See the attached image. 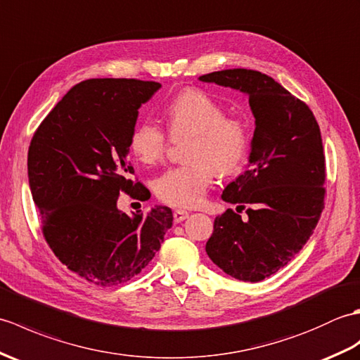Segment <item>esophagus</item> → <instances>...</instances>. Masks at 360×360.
Here are the masks:
<instances>
[{
	"label": "esophagus",
	"instance_id": "1",
	"mask_svg": "<svg viewBox=\"0 0 360 360\" xmlns=\"http://www.w3.org/2000/svg\"><path fill=\"white\" fill-rule=\"evenodd\" d=\"M189 217V212L185 211V210H177L174 211V221L175 223H180L183 220H186Z\"/></svg>",
	"mask_w": 360,
	"mask_h": 360
}]
</instances>
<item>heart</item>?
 I'll list each match as a JSON object with an SVG mask.
<instances>
[{
    "label": "heart",
    "mask_w": 360,
    "mask_h": 360,
    "mask_svg": "<svg viewBox=\"0 0 360 360\" xmlns=\"http://www.w3.org/2000/svg\"><path fill=\"white\" fill-rule=\"evenodd\" d=\"M171 137L188 135L185 165L166 171L155 181L160 200L175 207H195L203 202L215 177L236 174L250 150V126L240 115L225 114L217 100L195 87L179 92L163 109ZM169 146L163 127L145 120L129 135L131 153L145 165L162 162Z\"/></svg>",
    "instance_id": "heart-1"
}]
</instances>
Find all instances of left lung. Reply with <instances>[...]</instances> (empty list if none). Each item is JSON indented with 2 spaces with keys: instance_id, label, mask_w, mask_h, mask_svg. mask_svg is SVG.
<instances>
[{
  "instance_id": "8db88e82",
  "label": "left lung",
  "mask_w": 360,
  "mask_h": 360,
  "mask_svg": "<svg viewBox=\"0 0 360 360\" xmlns=\"http://www.w3.org/2000/svg\"><path fill=\"white\" fill-rule=\"evenodd\" d=\"M202 82L250 95L255 118L250 167L221 194L248 220L226 210L214 220L206 252L243 282H260L294 259L325 206V154L321 127L307 103L276 79L251 69H226Z\"/></svg>"
}]
</instances>
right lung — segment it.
Returning <instances> with one entry per match:
<instances>
[{
    "label": "right lung",
    "mask_w": 360,
    "mask_h": 360,
    "mask_svg": "<svg viewBox=\"0 0 360 360\" xmlns=\"http://www.w3.org/2000/svg\"><path fill=\"white\" fill-rule=\"evenodd\" d=\"M162 87L135 78H91L75 84L38 126L27 175L41 231L70 271L98 286L141 273L172 226V211L157 206L143 217L118 211L122 193L150 197L134 180L129 135L139 108Z\"/></svg>",
    "instance_id": "add662e5"
}]
</instances>
